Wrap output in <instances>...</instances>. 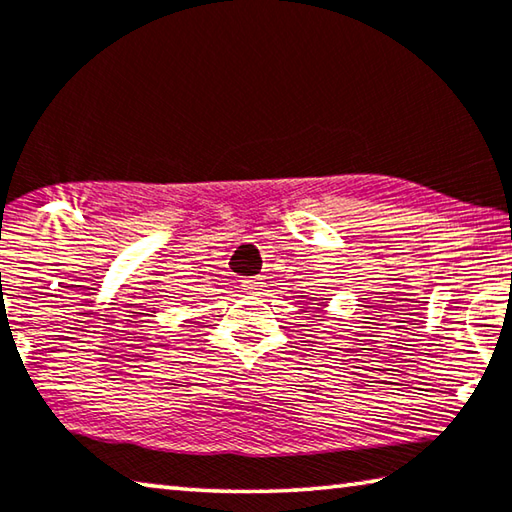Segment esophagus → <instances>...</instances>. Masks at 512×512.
<instances>
[{"label":"esophagus","mask_w":512,"mask_h":512,"mask_svg":"<svg viewBox=\"0 0 512 512\" xmlns=\"http://www.w3.org/2000/svg\"><path fill=\"white\" fill-rule=\"evenodd\" d=\"M241 287L248 293H259L264 289V282L259 277H248V280H241Z\"/></svg>","instance_id":"obj_1"}]
</instances>
